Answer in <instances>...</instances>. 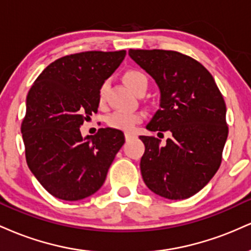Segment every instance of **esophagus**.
I'll use <instances>...</instances> for the list:
<instances>
[{
  "label": "esophagus",
  "mask_w": 251,
  "mask_h": 251,
  "mask_svg": "<svg viewBox=\"0 0 251 251\" xmlns=\"http://www.w3.org/2000/svg\"><path fill=\"white\" fill-rule=\"evenodd\" d=\"M134 137H135V134L132 133V132H125V138H126V140L132 139V138H134Z\"/></svg>",
  "instance_id": "obj_1"
}]
</instances>
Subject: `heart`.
I'll use <instances>...</instances> for the list:
<instances>
[{"label": "heart", "instance_id": "obj_1", "mask_svg": "<svg viewBox=\"0 0 251 251\" xmlns=\"http://www.w3.org/2000/svg\"><path fill=\"white\" fill-rule=\"evenodd\" d=\"M123 81L133 93L139 91L140 88L148 87V77L142 71L139 70H128L124 73ZM106 85H102L98 93V102L100 106L105 103ZM143 112H122L118 111L109 114L106 122L111 127L122 129V131H131L137 124L142 123L144 119Z\"/></svg>", "mask_w": 251, "mask_h": 251}]
</instances>
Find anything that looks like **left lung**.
<instances>
[{
	"label": "left lung",
	"mask_w": 251,
	"mask_h": 251,
	"mask_svg": "<svg viewBox=\"0 0 251 251\" xmlns=\"http://www.w3.org/2000/svg\"><path fill=\"white\" fill-rule=\"evenodd\" d=\"M128 55L160 91L159 109L146 128L171 133L164 145L158 138L139 137L145 145L143 179L168 200L191 197L220 169L227 138L223 96L209 71L188 55L163 50H129Z\"/></svg>",
	"instance_id": "left-lung-1"
}]
</instances>
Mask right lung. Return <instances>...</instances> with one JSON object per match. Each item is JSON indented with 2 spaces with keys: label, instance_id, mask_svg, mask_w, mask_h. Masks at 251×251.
Returning a JSON list of instances; mask_svg holds the SVG:
<instances>
[{
  "label": "right lung",
  "instance_id": "obj_1",
  "mask_svg": "<svg viewBox=\"0 0 251 251\" xmlns=\"http://www.w3.org/2000/svg\"><path fill=\"white\" fill-rule=\"evenodd\" d=\"M125 55L126 50H94L60 57L28 92L21 125L25 160L40 184L59 200L96 194L125 143L117 128H100L85 138L80 132L98 112L100 87Z\"/></svg>",
  "mask_w": 251,
  "mask_h": 251
}]
</instances>
